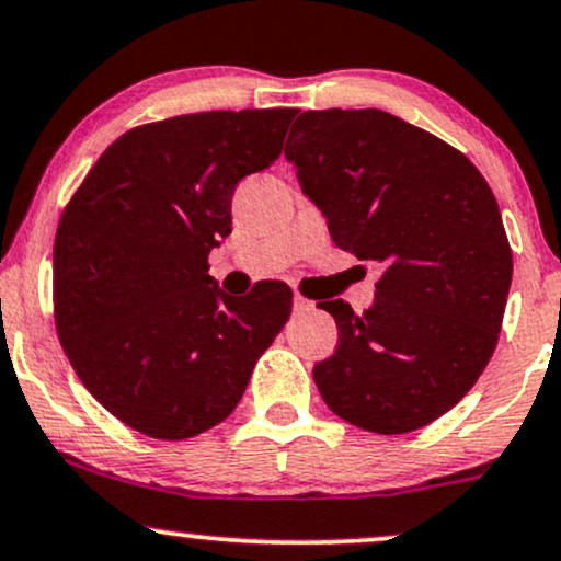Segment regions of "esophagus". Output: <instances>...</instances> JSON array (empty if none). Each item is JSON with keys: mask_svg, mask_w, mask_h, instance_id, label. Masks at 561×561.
<instances>
[{"mask_svg": "<svg viewBox=\"0 0 561 561\" xmlns=\"http://www.w3.org/2000/svg\"><path fill=\"white\" fill-rule=\"evenodd\" d=\"M293 306H295V310H298V313H306V310H313V302H310L308 298H302L300 293H295Z\"/></svg>", "mask_w": 561, "mask_h": 561, "instance_id": "esophagus-1", "label": "esophagus"}]
</instances>
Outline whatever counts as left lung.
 Here are the masks:
<instances>
[{"instance_id":"obj_1","label":"left lung","mask_w":561,"mask_h":561,"mask_svg":"<svg viewBox=\"0 0 561 561\" xmlns=\"http://www.w3.org/2000/svg\"><path fill=\"white\" fill-rule=\"evenodd\" d=\"M285 157L336 245L383 266L360 316L321 302L340 329L313 368L323 402L374 434L428 426L468 394L502 329L512 251L489 182L381 110L302 112Z\"/></svg>"}]
</instances>
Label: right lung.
Listing matches in <instances>:
<instances>
[{
    "label": "right lung",
    "mask_w": 561,
    "mask_h": 561,
    "mask_svg": "<svg viewBox=\"0 0 561 561\" xmlns=\"http://www.w3.org/2000/svg\"><path fill=\"white\" fill-rule=\"evenodd\" d=\"M298 110L198 112L140 125L101 153L54 240L65 355L114 417L191 438L238 408L293 310L285 282L232 298L208 253L232 232V193L266 170Z\"/></svg>",
    "instance_id": "right-lung-1"
}]
</instances>
